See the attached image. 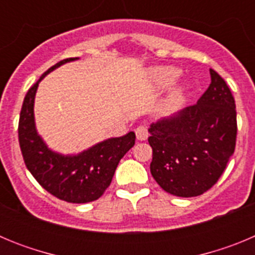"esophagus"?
<instances>
[{
	"label": "esophagus",
	"instance_id": "34e87169",
	"mask_svg": "<svg viewBox=\"0 0 255 255\" xmlns=\"http://www.w3.org/2000/svg\"><path fill=\"white\" fill-rule=\"evenodd\" d=\"M135 135H136V139H138V140H145V139L148 138L147 126H138V128L135 129Z\"/></svg>",
	"mask_w": 255,
	"mask_h": 255
}]
</instances>
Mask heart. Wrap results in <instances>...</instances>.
Masks as SVG:
<instances>
[{
	"mask_svg": "<svg viewBox=\"0 0 255 255\" xmlns=\"http://www.w3.org/2000/svg\"><path fill=\"white\" fill-rule=\"evenodd\" d=\"M180 74H181V70L179 67L157 66L150 70V80L155 88L162 89V88L170 87L171 84L176 82ZM186 89H188L186 85H177L176 88H173L170 97H168V106L175 108L181 105L184 102V98H185Z\"/></svg>",
	"mask_w": 255,
	"mask_h": 255,
	"instance_id": "b5f03b06",
	"label": "heart"
}]
</instances>
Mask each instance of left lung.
<instances>
[{
	"label": "left lung",
	"instance_id": "obj_1",
	"mask_svg": "<svg viewBox=\"0 0 255 255\" xmlns=\"http://www.w3.org/2000/svg\"><path fill=\"white\" fill-rule=\"evenodd\" d=\"M209 74L211 84L197 105L153 123L148 130L150 173L176 197H198L209 190L235 150V100L224 79L215 70Z\"/></svg>",
	"mask_w": 255,
	"mask_h": 255
}]
</instances>
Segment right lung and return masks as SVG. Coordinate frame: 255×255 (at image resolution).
I'll use <instances>...</instances> for the list:
<instances>
[{"label": "right lung", "mask_w": 255, "mask_h": 255, "mask_svg": "<svg viewBox=\"0 0 255 255\" xmlns=\"http://www.w3.org/2000/svg\"><path fill=\"white\" fill-rule=\"evenodd\" d=\"M78 60L71 57L49 67L30 87L22 102L19 119V143L25 166L39 185L56 198L69 203L97 200L110 186L117 164L134 147V131L110 138L79 154L64 155L47 147L38 135L34 121V98L40 80L61 65Z\"/></svg>", "instance_id": "obj_1"}]
</instances>
